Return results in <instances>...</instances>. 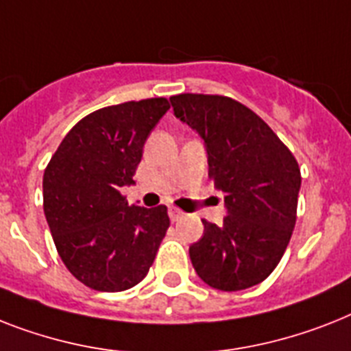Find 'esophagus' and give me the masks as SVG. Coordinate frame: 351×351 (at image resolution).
Wrapping results in <instances>:
<instances>
[{"instance_id":"esophagus-1","label":"esophagus","mask_w":351,"mask_h":351,"mask_svg":"<svg viewBox=\"0 0 351 351\" xmlns=\"http://www.w3.org/2000/svg\"><path fill=\"white\" fill-rule=\"evenodd\" d=\"M169 218L173 221H178L180 218H184V210L176 209V207H169Z\"/></svg>"}]
</instances>
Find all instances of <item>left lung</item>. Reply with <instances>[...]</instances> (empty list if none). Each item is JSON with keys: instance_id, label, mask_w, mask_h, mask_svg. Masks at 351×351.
<instances>
[{"instance_id": "1", "label": "left lung", "mask_w": 351, "mask_h": 351, "mask_svg": "<svg viewBox=\"0 0 351 351\" xmlns=\"http://www.w3.org/2000/svg\"><path fill=\"white\" fill-rule=\"evenodd\" d=\"M176 119L202 136L209 176L225 195L227 216L204 220L191 263L213 289L261 283L283 258L295 225L301 171L290 149L254 111L221 95L171 97Z\"/></svg>"}]
</instances>
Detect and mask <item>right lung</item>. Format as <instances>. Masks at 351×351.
Returning <instances> with one entry per match:
<instances>
[{"label": "right lung", "mask_w": 351, "mask_h": 351, "mask_svg": "<svg viewBox=\"0 0 351 351\" xmlns=\"http://www.w3.org/2000/svg\"><path fill=\"white\" fill-rule=\"evenodd\" d=\"M169 102L164 97L101 108L79 121L48 162L43 209L62 263L99 292L146 278L169 227L166 205H128L142 149Z\"/></svg>", "instance_id": "add662e5"}]
</instances>
